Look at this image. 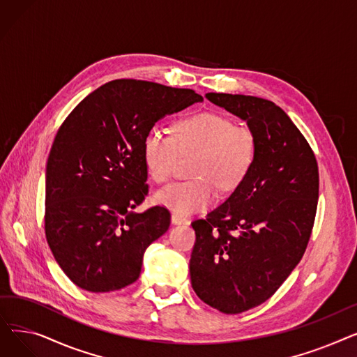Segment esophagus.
<instances>
[{
  "label": "esophagus",
  "instance_id": "1",
  "mask_svg": "<svg viewBox=\"0 0 357 357\" xmlns=\"http://www.w3.org/2000/svg\"><path fill=\"white\" fill-rule=\"evenodd\" d=\"M172 222L174 224H185V222H188V218H185V217H182V215H179V214H172Z\"/></svg>",
  "mask_w": 357,
  "mask_h": 357
}]
</instances>
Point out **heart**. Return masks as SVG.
Listing matches in <instances>:
<instances>
[{
  "mask_svg": "<svg viewBox=\"0 0 357 357\" xmlns=\"http://www.w3.org/2000/svg\"><path fill=\"white\" fill-rule=\"evenodd\" d=\"M194 153V179L169 185L155 195L156 202L179 215L210 207L215 199L214 185L220 191H231L245 181L257 156V137L248 124L204 111L178 120L172 136L150 128L143 139V160L158 183L174 176L179 156Z\"/></svg>",
  "mask_w": 357,
  "mask_h": 357,
  "instance_id": "1",
  "label": "heart"
}]
</instances>
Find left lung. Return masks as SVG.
Masks as SVG:
<instances>
[{
    "mask_svg": "<svg viewBox=\"0 0 357 357\" xmlns=\"http://www.w3.org/2000/svg\"><path fill=\"white\" fill-rule=\"evenodd\" d=\"M215 105L246 120L257 137L249 175L215 210L191 222V284L224 314L264 304L303 259L318 204V163L287 112L252 96L208 92Z\"/></svg>",
    "mask_w": 357,
    "mask_h": 357,
    "instance_id": "8db88e82",
    "label": "left lung"
}]
</instances>
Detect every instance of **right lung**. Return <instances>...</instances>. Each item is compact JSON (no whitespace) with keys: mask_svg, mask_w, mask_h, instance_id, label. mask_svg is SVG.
<instances>
[{"mask_svg":"<svg viewBox=\"0 0 357 357\" xmlns=\"http://www.w3.org/2000/svg\"><path fill=\"white\" fill-rule=\"evenodd\" d=\"M201 100L192 89L116 79L65 119L46 165L45 234L75 285L109 292L139 279L144 250L171 224L160 205L131 211L149 192L143 139L160 119Z\"/></svg>","mask_w":357,"mask_h":357,"instance_id":"right-lung-1","label":"right lung"}]
</instances>
